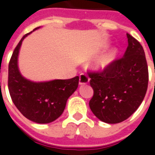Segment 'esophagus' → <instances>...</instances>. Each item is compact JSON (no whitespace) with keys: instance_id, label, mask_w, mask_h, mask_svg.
Returning <instances> with one entry per match:
<instances>
[{"instance_id":"34e87169","label":"esophagus","mask_w":155,"mask_h":155,"mask_svg":"<svg viewBox=\"0 0 155 155\" xmlns=\"http://www.w3.org/2000/svg\"><path fill=\"white\" fill-rule=\"evenodd\" d=\"M90 81V78L89 77L87 76L86 74H81L79 76V84L82 85V84H87Z\"/></svg>"}]
</instances>
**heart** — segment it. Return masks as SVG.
Here are the masks:
<instances>
[{"label":"heart","mask_w":155,"mask_h":155,"mask_svg":"<svg viewBox=\"0 0 155 155\" xmlns=\"http://www.w3.org/2000/svg\"><path fill=\"white\" fill-rule=\"evenodd\" d=\"M118 53H119L118 49H116L115 47L111 48L97 60V62L95 64V69L97 71H104L107 68H109L116 60V58L118 57Z\"/></svg>","instance_id":"1"}]
</instances>
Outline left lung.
Returning <instances> with one entry per match:
<instances>
[{
  "label": "left lung",
  "instance_id": "1",
  "mask_svg": "<svg viewBox=\"0 0 155 155\" xmlns=\"http://www.w3.org/2000/svg\"><path fill=\"white\" fill-rule=\"evenodd\" d=\"M128 45L122 58L102 72H89L92 98L90 108L106 123H119L134 113L145 97L148 70L145 52L138 40L127 33Z\"/></svg>",
  "mask_w": 155,
  "mask_h": 155
}]
</instances>
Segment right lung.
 Returning a JSON list of instances; mask_svg holds the SVG:
<instances>
[{
  "label": "right lung",
  "mask_w": 155,
  "mask_h": 155,
  "mask_svg": "<svg viewBox=\"0 0 155 155\" xmlns=\"http://www.w3.org/2000/svg\"><path fill=\"white\" fill-rule=\"evenodd\" d=\"M31 33L22 37L11 57L8 91L13 103L26 118L37 123H49L62 115L67 100L78 89L79 78L77 76L71 79L46 82H33L25 78L18 67V57L23 39Z\"/></svg>",
  "instance_id": "add662e5"
}]
</instances>
